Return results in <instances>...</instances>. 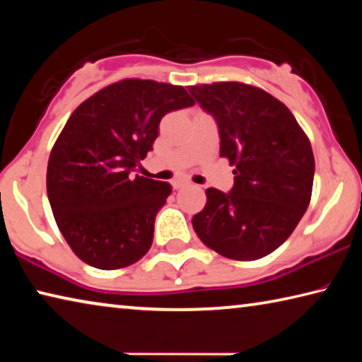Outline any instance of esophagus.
<instances>
[{"label":"esophagus","mask_w":362,"mask_h":362,"mask_svg":"<svg viewBox=\"0 0 362 362\" xmlns=\"http://www.w3.org/2000/svg\"><path fill=\"white\" fill-rule=\"evenodd\" d=\"M187 185H188V182H185V180H174V182H173L174 189H179V188L187 187Z\"/></svg>","instance_id":"1"}]
</instances>
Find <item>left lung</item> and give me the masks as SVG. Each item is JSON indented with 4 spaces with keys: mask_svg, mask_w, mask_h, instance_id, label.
<instances>
[{
    "mask_svg": "<svg viewBox=\"0 0 362 362\" xmlns=\"http://www.w3.org/2000/svg\"><path fill=\"white\" fill-rule=\"evenodd\" d=\"M214 116L220 156L235 166L230 193L207 188L192 223L207 247L233 260H257L296 230L311 199L315 156L291 110L255 86L226 81L189 86Z\"/></svg>",
    "mask_w": 362,
    "mask_h": 362,
    "instance_id": "1",
    "label": "left lung"
}]
</instances>
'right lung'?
<instances>
[{
    "mask_svg": "<svg viewBox=\"0 0 362 362\" xmlns=\"http://www.w3.org/2000/svg\"><path fill=\"white\" fill-rule=\"evenodd\" d=\"M192 105L182 86L132 78L71 113L49 156L46 187L59 230L84 263L118 269L148 252L173 188L132 173L153 150L163 116Z\"/></svg>",
    "mask_w": 362,
    "mask_h": 362,
    "instance_id": "obj_1",
    "label": "right lung"
}]
</instances>
